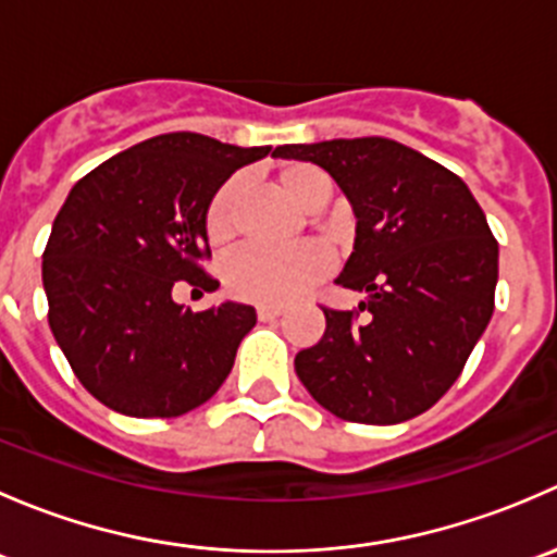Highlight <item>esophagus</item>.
Returning a JSON list of instances; mask_svg holds the SVG:
<instances>
[{
	"label": "esophagus",
	"mask_w": 557,
	"mask_h": 557,
	"mask_svg": "<svg viewBox=\"0 0 557 557\" xmlns=\"http://www.w3.org/2000/svg\"><path fill=\"white\" fill-rule=\"evenodd\" d=\"M256 312H258V320H274V318H280V314H283V307H277V305H258Z\"/></svg>",
	"instance_id": "1"
}]
</instances>
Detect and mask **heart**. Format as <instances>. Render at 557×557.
<instances>
[{
	"label": "heart",
	"instance_id": "obj_1",
	"mask_svg": "<svg viewBox=\"0 0 557 557\" xmlns=\"http://www.w3.org/2000/svg\"><path fill=\"white\" fill-rule=\"evenodd\" d=\"M277 183L301 210H320L331 199V180L323 170L305 161L285 164ZM239 180L232 177L212 194L205 212L207 239L212 245H226L237 228ZM331 261L320 247L299 245L290 250H267L245 247L234 252L223 267V283L234 296L256 305H288L318 285L329 274Z\"/></svg>",
	"mask_w": 557,
	"mask_h": 557
}]
</instances>
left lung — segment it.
<instances>
[{
    "label": "left lung",
    "mask_w": 557,
    "mask_h": 557,
    "mask_svg": "<svg viewBox=\"0 0 557 557\" xmlns=\"http://www.w3.org/2000/svg\"><path fill=\"white\" fill-rule=\"evenodd\" d=\"M272 156L336 180L358 221L336 283L367 294L358 310L323 307V336L296 356V374L350 423L418 418L450 391L491 323L498 243L485 212L458 174L396 139L283 145Z\"/></svg>",
    "instance_id": "8db88e82"
}]
</instances>
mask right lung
I'll list each match as a JSON object with an SVG mask.
<instances>
[{
    "label": "right lung",
    "instance_id": "add662e5",
    "mask_svg": "<svg viewBox=\"0 0 557 557\" xmlns=\"http://www.w3.org/2000/svg\"><path fill=\"white\" fill-rule=\"evenodd\" d=\"M194 132L159 134L77 180L42 252L48 323L83 387L128 418H177L228 377L256 310L190 312L185 280L215 290L205 212L234 172L269 156Z\"/></svg>",
    "mask_w": 557,
    "mask_h": 557
}]
</instances>
